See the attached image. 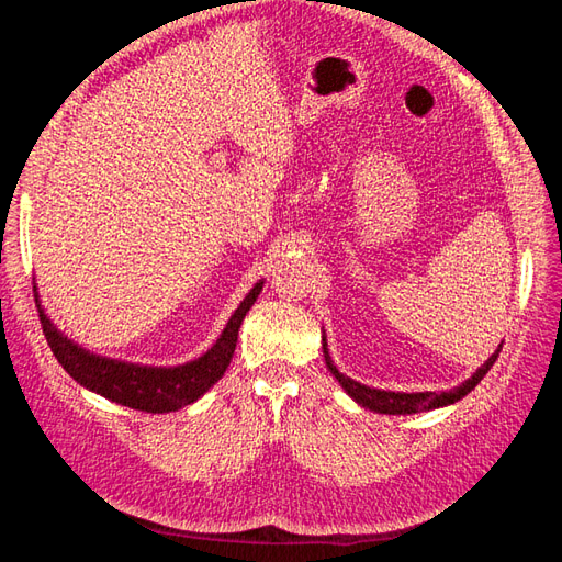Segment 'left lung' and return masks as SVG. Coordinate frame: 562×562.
I'll return each instance as SVG.
<instances>
[{
	"label": "left lung",
	"mask_w": 562,
	"mask_h": 562,
	"mask_svg": "<svg viewBox=\"0 0 562 562\" xmlns=\"http://www.w3.org/2000/svg\"><path fill=\"white\" fill-rule=\"evenodd\" d=\"M499 351H502V345L479 370L473 372V375L464 384H459L457 389L440 391V394H436V391H424V394H396V391L370 389L366 384H359V382H353L351 378L342 375V372H339L335 368V363L330 361L328 349H326V337H323V356H326V366L335 375V380L345 386V391L356 403H361L363 407H368V411H375V413H382V415H413V413H422V411H434V407L450 405L459 398H464L469 391L487 375V370L495 366Z\"/></svg>",
	"instance_id": "1"
}]
</instances>
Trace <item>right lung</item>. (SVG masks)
I'll return each mask as SVG.
<instances>
[{
    "label": "right lung",
    "mask_w": 562,
    "mask_h": 562,
    "mask_svg": "<svg viewBox=\"0 0 562 562\" xmlns=\"http://www.w3.org/2000/svg\"><path fill=\"white\" fill-rule=\"evenodd\" d=\"M260 291L262 283L252 288L248 297L241 302V307L229 318L227 328L211 347V351L203 353L201 359L178 368H145L133 363H119L103 359V356L83 351L50 326V321L42 312L37 293L35 304L46 342L50 351H54L58 363L70 372V378H75L79 384L95 391L100 396H105L119 405L133 407V411L171 413L182 405L194 403L225 375V370L232 361V353L236 349V337H239L241 321L252 307V302L258 300Z\"/></svg>",
    "instance_id": "obj_1"
}]
</instances>
